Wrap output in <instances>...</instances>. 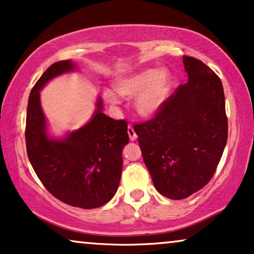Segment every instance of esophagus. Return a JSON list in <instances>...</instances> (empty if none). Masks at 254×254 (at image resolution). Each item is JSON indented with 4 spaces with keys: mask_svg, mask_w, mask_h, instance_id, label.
I'll return each instance as SVG.
<instances>
[{
    "mask_svg": "<svg viewBox=\"0 0 254 254\" xmlns=\"http://www.w3.org/2000/svg\"><path fill=\"white\" fill-rule=\"evenodd\" d=\"M127 133H128V135H129L130 141H135V140H136V138H137V135H136V133H135L134 128L131 127V126H128V128H127Z\"/></svg>",
    "mask_w": 254,
    "mask_h": 254,
    "instance_id": "obj_1",
    "label": "esophagus"
}]
</instances>
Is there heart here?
Listing matches in <instances>:
<instances>
[{"mask_svg":"<svg viewBox=\"0 0 254 254\" xmlns=\"http://www.w3.org/2000/svg\"><path fill=\"white\" fill-rule=\"evenodd\" d=\"M116 90L126 98L135 97V109L142 117L157 116L168 103L172 90V75L165 68H148L118 79ZM104 96L110 104H119L116 91L106 89Z\"/></svg>","mask_w":254,"mask_h":254,"instance_id":"obj_1","label":"heart"}]
</instances>
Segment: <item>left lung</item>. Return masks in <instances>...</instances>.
<instances>
[{
    "instance_id": "left-lung-1",
    "label": "left lung",
    "mask_w": 254,
    "mask_h": 254,
    "mask_svg": "<svg viewBox=\"0 0 254 254\" xmlns=\"http://www.w3.org/2000/svg\"><path fill=\"white\" fill-rule=\"evenodd\" d=\"M183 62L189 81L157 116L134 127L155 189L172 200L207 185L228 140L220 77L195 58L183 57Z\"/></svg>"
}]
</instances>
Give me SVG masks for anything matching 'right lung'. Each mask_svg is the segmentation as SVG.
<instances>
[{
  "mask_svg": "<svg viewBox=\"0 0 254 254\" xmlns=\"http://www.w3.org/2000/svg\"><path fill=\"white\" fill-rule=\"evenodd\" d=\"M77 69L71 60L55 62L31 90L25 141L30 163L48 192L62 202L83 209L102 207L114 196L123 171L127 123L103 112V100L88 123L62 137L48 134L40 91L51 79Z\"/></svg>",
  "mask_w": 254,
  "mask_h": 254,
  "instance_id": "obj_1",
  "label": "right lung"
}]
</instances>
